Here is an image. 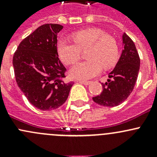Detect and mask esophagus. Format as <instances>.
Returning <instances> with one entry per match:
<instances>
[{"label": "esophagus", "instance_id": "34e87169", "mask_svg": "<svg viewBox=\"0 0 157 157\" xmlns=\"http://www.w3.org/2000/svg\"><path fill=\"white\" fill-rule=\"evenodd\" d=\"M79 83H83V84H84V85H89L90 84V83H91V82L90 81H86V80H79Z\"/></svg>", "mask_w": 157, "mask_h": 157}]
</instances>
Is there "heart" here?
<instances>
[{
	"label": "heart",
	"instance_id": "heart-1",
	"mask_svg": "<svg viewBox=\"0 0 157 157\" xmlns=\"http://www.w3.org/2000/svg\"><path fill=\"white\" fill-rule=\"evenodd\" d=\"M74 43L60 40L58 53L64 64H75L81 57V51L86 50L87 61L76 64L71 67L72 78L88 80L97 76L103 68L115 65L118 60V48L116 40L98 28H89L75 32L71 35Z\"/></svg>",
	"mask_w": 157,
	"mask_h": 157
}]
</instances>
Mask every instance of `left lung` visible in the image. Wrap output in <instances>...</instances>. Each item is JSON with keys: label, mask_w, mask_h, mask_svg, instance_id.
<instances>
[{"label": "left lung", "mask_w": 157, "mask_h": 157, "mask_svg": "<svg viewBox=\"0 0 157 157\" xmlns=\"http://www.w3.org/2000/svg\"><path fill=\"white\" fill-rule=\"evenodd\" d=\"M121 57L115 68L109 73L105 83H102V92L93 98L102 106L114 107L122 103L133 91L140 69V58L134 42L127 34L122 36Z\"/></svg>", "instance_id": "8db88e82"}]
</instances>
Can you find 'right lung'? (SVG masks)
Returning a JSON list of instances; mask_svg holds the SVG:
<instances>
[{
  "instance_id": "right-lung-1",
  "label": "right lung",
  "mask_w": 157,
  "mask_h": 157,
  "mask_svg": "<svg viewBox=\"0 0 157 157\" xmlns=\"http://www.w3.org/2000/svg\"><path fill=\"white\" fill-rule=\"evenodd\" d=\"M63 26L48 23L20 43L13 58L16 81L28 101L42 111L65 102L74 82L66 83V68L58 58V34Z\"/></svg>"
}]
</instances>
